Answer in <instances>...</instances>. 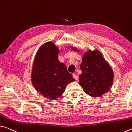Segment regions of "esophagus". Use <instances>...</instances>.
<instances>
[{
	"label": "esophagus",
	"mask_w": 132,
	"mask_h": 132,
	"mask_svg": "<svg viewBox=\"0 0 132 132\" xmlns=\"http://www.w3.org/2000/svg\"><path fill=\"white\" fill-rule=\"evenodd\" d=\"M73 78L75 79L76 81H78V77L77 76V75L75 74H73Z\"/></svg>",
	"instance_id": "34e87169"
}]
</instances>
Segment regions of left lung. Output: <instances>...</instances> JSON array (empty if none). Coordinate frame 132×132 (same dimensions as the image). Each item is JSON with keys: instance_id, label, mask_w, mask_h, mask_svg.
I'll use <instances>...</instances> for the list:
<instances>
[{"instance_id": "obj_1", "label": "left lung", "mask_w": 132, "mask_h": 132, "mask_svg": "<svg viewBox=\"0 0 132 132\" xmlns=\"http://www.w3.org/2000/svg\"><path fill=\"white\" fill-rule=\"evenodd\" d=\"M72 49L77 50L74 47ZM80 68L82 74L79 76V84L86 94L99 97L109 91L113 83V73L100 52L89 50L84 54Z\"/></svg>"}]
</instances>
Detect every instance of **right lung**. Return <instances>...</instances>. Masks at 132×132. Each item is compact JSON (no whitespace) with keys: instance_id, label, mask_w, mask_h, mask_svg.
Segmentation results:
<instances>
[{"instance_id":"add662e5","label":"right lung","mask_w":132,"mask_h":132,"mask_svg":"<svg viewBox=\"0 0 132 132\" xmlns=\"http://www.w3.org/2000/svg\"><path fill=\"white\" fill-rule=\"evenodd\" d=\"M59 50L53 43H45L36 55L31 81L36 90L47 98L55 99L62 95L67 85L75 79L59 61Z\"/></svg>"}]
</instances>
